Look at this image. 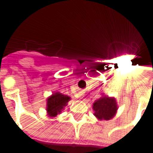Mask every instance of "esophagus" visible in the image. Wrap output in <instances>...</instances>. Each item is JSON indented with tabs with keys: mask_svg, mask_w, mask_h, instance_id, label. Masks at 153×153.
Masks as SVG:
<instances>
[{
	"mask_svg": "<svg viewBox=\"0 0 153 153\" xmlns=\"http://www.w3.org/2000/svg\"><path fill=\"white\" fill-rule=\"evenodd\" d=\"M81 95H82V94H79V96H81Z\"/></svg>",
	"mask_w": 153,
	"mask_h": 153,
	"instance_id": "34e87169",
	"label": "esophagus"
}]
</instances>
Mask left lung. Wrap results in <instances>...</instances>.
Masks as SVG:
<instances>
[{
	"mask_svg": "<svg viewBox=\"0 0 153 153\" xmlns=\"http://www.w3.org/2000/svg\"><path fill=\"white\" fill-rule=\"evenodd\" d=\"M93 108L95 111L96 117H97L99 120H106L111 119L117 111L115 100L113 98H109L107 97L100 98L99 100L95 102Z\"/></svg>",
	"mask_w": 153,
	"mask_h": 153,
	"instance_id": "obj_1",
	"label": "left lung"
}]
</instances>
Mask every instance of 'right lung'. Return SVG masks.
Masks as SVG:
<instances>
[{
	"label": "right lung",
	"instance_id": "right-lung-1",
	"mask_svg": "<svg viewBox=\"0 0 153 153\" xmlns=\"http://www.w3.org/2000/svg\"><path fill=\"white\" fill-rule=\"evenodd\" d=\"M70 97L65 95H62L60 93H56L52 97H50L48 99V107L47 111L48 112V115L51 117L56 116L58 113L61 112L64 106L66 105V104L69 102Z\"/></svg>",
	"mask_w": 153,
	"mask_h": 153
}]
</instances>
